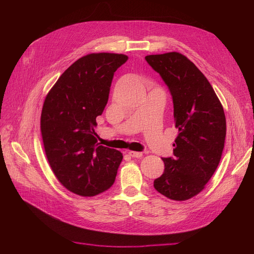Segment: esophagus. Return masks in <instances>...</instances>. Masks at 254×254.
<instances>
[{"label":"esophagus","instance_id":"obj_1","mask_svg":"<svg viewBox=\"0 0 254 254\" xmlns=\"http://www.w3.org/2000/svg\"><path fill=\"white\" fill-rule=\"evenodd\" d=\"M127 153L132 158H142L143 157V153L139 152V151H128Z\"/></svg>","mask_w":254,"mask_h":254}]
</instances>
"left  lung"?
Segmentation results:
<instances>
[{
  "instance_id": "left-lung-1",
  "label": "left lung",
  "mask_w": 254,
  "mask_h": 254,
  "mask_svg": "<svg viewBox=\"0 0 254 254\" xmlns=\"http://www.w3.org/2000/svg\"><path fill=\"white\" fill-rule=\"evenodd\" d=\"M145 59L171 92L179 131L173 157L162 158L164 172L153 187L172 200H188L204 189L219 164L227 130L224 108L209 80L182 54Z\"/></svg>"
}]
</instances>
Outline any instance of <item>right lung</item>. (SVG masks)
Instances as JSON below:
<instances>
[{
    "instance_id": "right-lung-1",
    "label": "right lung",
    "mask_w": 254,
    "mask_h": 254,
    "mask_svg": "<svg viewBox=\"0 0 254 254\" xmlns=\"http://www.w3.org/2000/svg\"><path fill=\"white\" fill-rule=\"evenodd\" d=\"M128 57L89 54L60 76L45 97L41 134L50 166L74 194L91 197L114 183L122 152L97 143L96 118L108 103L114 72Z\"/></svg>"
}]
</instances>
